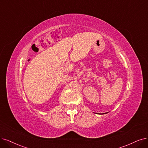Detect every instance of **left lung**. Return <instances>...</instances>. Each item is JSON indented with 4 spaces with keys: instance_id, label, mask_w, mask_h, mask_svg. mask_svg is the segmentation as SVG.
Wrapping results in <instances>:
<instances>
[{
    "instance_id": "left-lung-1",
    "label": "left lung",
    "mask_w": 148,
    "mask_h": 148,
    "mask_svg": "<svg viewBox=\"0 0 148 148\" xmlns=\"http://www.w3.org/2000/svg\"><path fill=\"white\" fill-rule=\"evenodd\" d=\"M103 114H104V113H103Z\"/></svg>"
}]
</instances>
